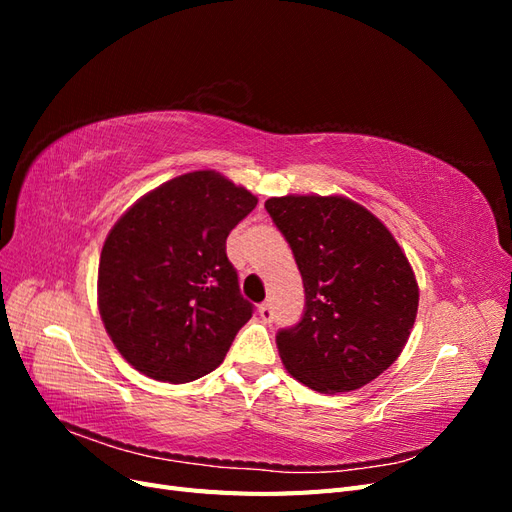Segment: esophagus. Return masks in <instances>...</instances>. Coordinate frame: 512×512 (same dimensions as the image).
Masks as SVG:
<instances>
[{
	"label": "esophagus",
	"mask_w": 512,
	"mask_h": 512,
	"mask_svg": "<svg viewBox=\"0 0 512 512\" xmlns=\"http://www.w3.org/2000/svg\"><path fill=\"white\" fill-rule=\"evenodd\" d=\"M258 316H260V320H262V322H271V320H273V316H275V312H273V305H271V303H262V305H258Z\"/></svg>",
	"instance_id": "34e87169"
}]
</instances>
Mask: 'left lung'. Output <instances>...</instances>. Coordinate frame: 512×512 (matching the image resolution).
Returning a JSON list of instances; mask_svg holds the SVG:
<instances>
[{"instance_id": "left-lung-1", "label": "left lung", "mask_w": 512, "mask_h": 512, "mask_svg": "<svg viewBox=\"0 0 512 512\" xmlns=\"http://www.w3.org/2000/svg\"><path fill=\"white\" fill-rule=\"evenodd\" d=\"M297 260L305 312L277 333L292 378L320 393L361 389L404 350L418 309L406 254L374 213L344 196L265 203Z\"/></svg>"}]
</instances>
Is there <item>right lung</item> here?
<instances>
[{
  "instance_id": "right-lung-1",
  "label": "right lung",
  "mask_w": 512,
  "mask_h": 512,
  "mask_svg": "<svg viewBox=\"0 0 512 512\" xmlns=\"http://www.w3.org/2000/svg\"><path fill=\"white\" fill-rule=\"evenodd\" d=\"M258 198L215 170L162 183L108 232L98 267L106 333L134 369L192 382L218 367L254 305L226 239Z\"/></svg>"
}]
</instances>
